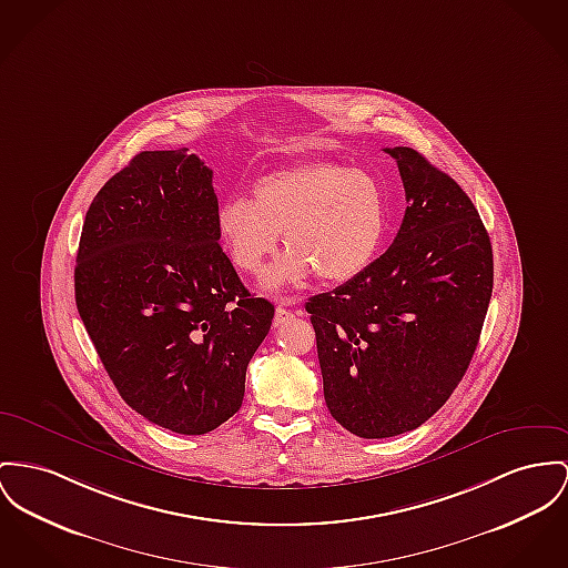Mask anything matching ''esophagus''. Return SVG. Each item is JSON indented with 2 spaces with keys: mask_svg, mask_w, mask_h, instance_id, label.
<instances>
[{
  "mask_svg": "<svg viewBox=\"0 0 568 568\" xmlns=\"http://www.w3.org/2000/svg\"><path fill=\"white\" fill-rule=\"evenodd\" d=\"M288 318H293V312L288 310V307H284V305H277L275 307V318H273V327H280V325H284Z\"/></svg>",
  "mask_w": 568,
  "mask_h": 568,
  "instance_id": "obj_1",
  "label": "esophagus"
}]
</instances>
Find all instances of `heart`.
Instances as JSON below:
<instances>
[{
  "label": "heart",
  "mask_w": 568,
  "mask_h": 568,
  "mask_svg": "<svg viewBox=\"0 0 568 568\" xmlns=\"http://www.w3.org/2000/svg\"><path fill=\"white\" fill-rule=\"evenodd\" d=\"M387 213L385 190L371 172L307 161L261 176L252 200H224L217 232L232 265L247 275L265 268L282 232L291 252L263 280L268 291H280L314 273L325 282L364 273L383 243Z\"/></svg>",
  "instance_id": "1"
}]
</instances>
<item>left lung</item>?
<instances>
[{
    "label": "left lung",
    "mask_w": 568,
    "mask_h": 568,
    "mask_svg": "<svg viewBox=\"0 0 568 568\" xmlns=\"http://www.w3.org/2000/svg\"><path fill=\"white\" fill-rule=\"evenodd\" d=\"M407 211L377 261L310 297L329 414L357 437L414 430L450 398L478 346L493 293L485 224L446 172L407 146Z\"/></svg>",
    "instance_id": "left-lung-1"
}]
</instances>
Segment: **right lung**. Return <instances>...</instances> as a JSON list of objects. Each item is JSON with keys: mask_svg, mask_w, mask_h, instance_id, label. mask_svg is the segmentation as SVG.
<instances>
[{"mask_svg": "<svg viewBox=\"0 0 568 568\" xmlns=\"http://www.w3.org/2000/svg\"><path fill=\"white\" fill-rule=\"evenodd\" d=\"M213 170L190 149L144 151L92 200L75 302L122 400L204 435L241 409L273 303L239 280L217 232Z\"/></svg>", "mask_w": 568, "mask_h": 568, "instance_id": "right-lung-1", "label": "right lung"}]
</instances>
